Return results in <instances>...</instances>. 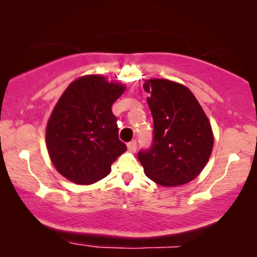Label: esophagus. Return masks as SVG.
<instances>
[{
    "label": "esophagus",
    "mask_w": 257,
    "mask_h": 257,
    "mask_svg": "<svg viewBox=\"0 0 257 257\" xmlns=\"http://www.w3.org/2000/svg\"><path fill=\"white\" fill-rule=\"evenodd\" d=\"M127 149L130 152H136L137 150V140H132V142L127 143Z\"/></svg>",
    "instance_id": "esophagus-1"
}]
</instances>
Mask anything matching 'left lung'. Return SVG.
I'll list each match as a JSON object with an SVG mask.
<instances>
[{
    "label": "left lung",
    "instance_id": "1",
    "mask_svg": "<svg viewBox=\"0 0 257 257\" xmlns=\"http://www.w3.org/2000/svg\"><path fill=\"white\" fill-rule=\"evenodd\" d=\"M144 90L153 117V140L139 151L146 177L161 186L192 181L206 166L213 150L208 118L191 91L167 79H150Z\"/></svg>",
    "mask_w": 257,
    "mask_h": 257
}]
</instances>
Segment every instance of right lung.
Segmentation results:
<instances>
[{"instance_id":"obj_1","label":"right lung","mask_w":257,"mask_h":257,"mask_svg":"<svg viewBox=\"0 0 257 257\" xmlns=\"http://www.w3.org/2000/svg\"><path fill=\"white\" fill-rule=\"evenodd\" d=\"M125 86L104 77H80L64 91L48 121L47 146L56 170L70 181L93 184L110 173L124 153L112 104Z\"/></svg>"}]
</instances>
